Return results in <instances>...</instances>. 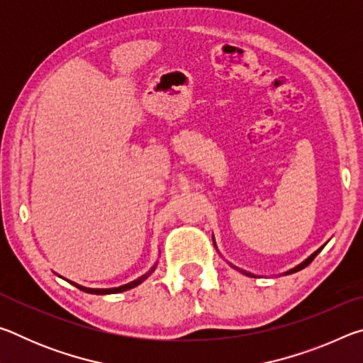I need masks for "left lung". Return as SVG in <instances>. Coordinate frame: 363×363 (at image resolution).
I'll return each instance as SVG.
<instances>
[{
    "label": "left lung",
    "instance_id": "1",
    "mask_svg": "<svg viewBox=\"0 0 363 363\" xmlns=\"http://www.w3.org/2000/svg\"><path fill=\"white\" fill-rule=\"evenodd\" d=\"M323 248V247H322ZM322 248H318L317 251H315V253H312L309 257H307V259H304L303 262H301L299 264V266H296V267H293V269H290V270H288V272H285V274H293V272H298V270H301V269H304L306 266H309V264L312 262V261H314V257L318 255V253H320V251H322ZM238 270H240V272L242 274H245V275H250V277H255V275L253 274H250V272H245V270H242V269H238Z\"/></svg>",
    "mask_w": 363,
    "mask_h": 363
}]
</instances>
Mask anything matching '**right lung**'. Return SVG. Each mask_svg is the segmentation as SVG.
<instances>
[{
    "mask_svg": "<svg viewBox=\"0 0 363 363\" xmlns=\"http://www.w3.org/2000/svg\"><path fill=\"white\" fill-rule=\"evenodd\" d=\"M153 270H155V266H153V267L149 270V272L144 274L143 277H139V279H136L134 281H130V284H126V285H121V286H118V288H86V286H82V285H78V284H73V281H70V284L75 285V286L78 288V290H82V291H84V293H91V294H115V293L128 291V290H131V288L140 285V284H143V281L153 272Z\"/></svg>",
    "mask_w": 363,
    "mask_h": 363,
    "instance_id": "obj_1",
    "label": "right lung"
}]
</instances>
